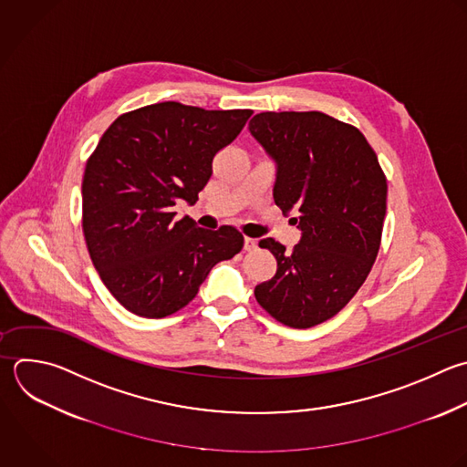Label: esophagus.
I'll list each match as a JSON object with an SVG mask.
<instances>
[{
    "label": "esophagus",
    "mask_w": 467,
    "mask_h": 467,
    "mask_svg": "<svg viewBox=\"0 0 467 467\" xmlns=\"http://www.w3.org/2000/svg\"><path fill=\"white\" fill-rule=\"evenodd\" d=\"M257 248V239L254 237H244V250H255Z\"/></svg>",
    "instance_id": "34e87169"
}]
</instances>
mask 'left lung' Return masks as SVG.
Instances as JSON below:
<instances>
[{"label": "left lung", "instance_id": "8db88e82", "mask_svg": "<svg viewBox=\"0 0 467 467\" xmlns=\"http://www.w3.org/2000/svg\"><path fill=\"white\" fill-rule=\"evenodd\" d=\"M250 133L275 161L274 201L301 230L292 252L261 239L277 272L255 286L279 323L310 328L336 316L367 279L381 243L387 179L361 131L319 111L259 113Z\"/></svg>", "mask_w": 467, "mask_h": 467}]
</instances>
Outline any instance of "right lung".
I'll return each mask as SVG.
<instances>
[{
  "mask_svg": "<svg viewBox=\"0 0 467 467\" xmlns=\"http://www.w3.org/2000/svg\"><path fill=\"white\" fill-rule=\"evenodd\" d=\"M250 115L161 102L120 115L102 135L82 181V228L100 279L130 312L171 316L219 261L241 252L237 228L177 221L173 206L197 202L213 157Z\"/></svg>",
  "mask_w": 467,
  "mask_h": 467,
  "instance_id": "add662e5",
  "label": "right lung"
}]
</instances>
